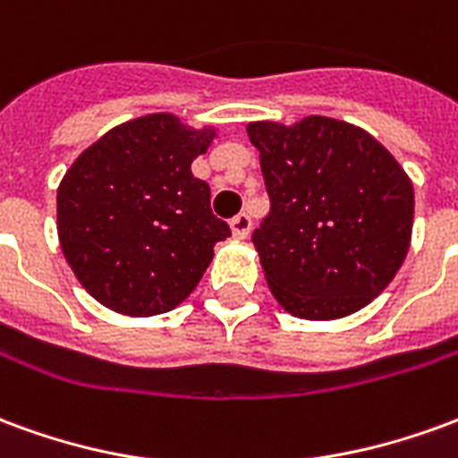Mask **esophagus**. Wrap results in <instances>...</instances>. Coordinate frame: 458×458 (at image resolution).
<instances>
[{
  "label": "esophagus",
  "mask_w": 458,
  "mask_h": 458,
  "mask_svg": "<svg viewBox=\"0 0 458 458\" xmlns=\"http://www.w3.org/2000/svg\"><path fill=\"white\" fill-rule=\"evenodd\" d=\"M250 228H252V218H250L248 213H238L235 218L230 220V230H233V235L238 240L248 238Z\"/></svg>",
  "instance_id": "esophagus-1"
}]
</instances>
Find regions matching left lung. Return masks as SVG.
I'll return each mask as SVG.
<instances>
[{
	"label": "left lung",
	"mask_w": 458,
	"mask_h": 458,
	"mask_svg": "<svg viewBox=\"0 0 458 458\" xmlns=\"http://www.w3.org/2000/svg\"><path fill=\"white\" fill-rule=\"evenodd\" d=\"M269 193L252 242L272 294L292 317L355 314L410 250L412 181L373 134L321 114L250 122Z\"/></svg>",
	"instance_id": "8db88e82"
}]
</instances>
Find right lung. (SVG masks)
Masks as SVG:
<instances>
[{
    "mask_svg": "<svg viewBox=\"0 0 458 458\" xmlns=\"http://www.w3.org/2000/svg\"><path fill=\"white\" fill-rule=\"evenodd\" d=\"M216 137L176 114L117 124L71 164L58 186V240L78 282L124 317H157L196 289L230 235L210 189L191 174Z\"/></svg>",
    "mask_w": 458,
    "mask_h": 458,
    "instance_id": "1",
    "label": "right lung"
}]
</instances>
